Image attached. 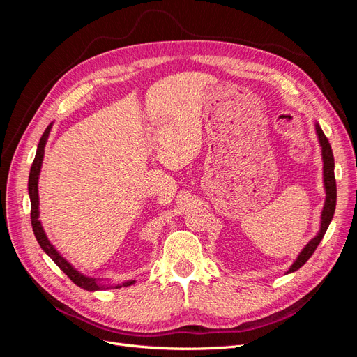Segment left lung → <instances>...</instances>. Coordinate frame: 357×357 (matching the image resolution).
<instances>
[{"label": "left lung", "instance_id": "1", "mask_svg": "<svg viewBox=\"0 0 357 357\" xmlns=\"http://www.w3.org/2000/svg\"><path fill=\"white\" fill-rule=\"evenodd\" d=\"M316 131L319 135V142L321 146V155H323V176H325V189H326V201H325V207H323L321 211V226L319 234L312 238L307 245L304 250L301 252V255L298 256L296 261L294 262V265L290 266V269L287 273H294L296 269H299L302 265H304L308 259L312 256V253L316 252L317 245L320 244V241L325 236L328 226L333 218L335 213V205H337V181H335V172H333V153L331 144L328 142V138L325 135V132L321 131V128L319 123H316Z\"/></svg>", "mask_w": 357, "mask_h": 357}]
</instances>
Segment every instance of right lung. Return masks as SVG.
Masks as SVG:
<instances>
[{"instance_id": "obj_1", "label": "right lung", "mask_w": 357, "mask_h": 357, "mask_svg": "<svg viewBox=\"0 0 357 357\" xmlns=\"http://www.w3.org/2000/svg\"><path fill=\"white\" fill-rule=\"evenodd\" d=\"M50 128L52 123L46 128V131L43 132L41 138H40V143L37 147V153L34 158V162H32L31 165V171H29V180H28V190H29V198H31V225H32V231H34L36 238L40 244V247L45 250L50 257L52 261L55 262L63 273L68 275V278L74 284H77L79 287L84 289V290H101L105 287V284H100L96 282V278H91V277H84L83 274H80L79 271H75V269L63 259L56 250L55 247L50 244V241L47 240V236L43 231V226L38 220V174H40V168H41V162H43V156H45V146L47 142V137L50 132ZM135 282L131 280V282H125L122 286H131ZM122 286H117V287H122Z\"/></svg>"}]
</instances>
